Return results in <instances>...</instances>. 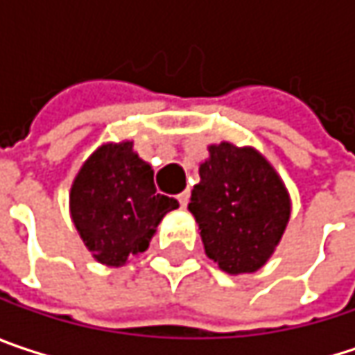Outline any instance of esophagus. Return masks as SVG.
<instances>
[{
	"mask_svg": "<svg viewBox=\"0 0 355 355\" xmlns=\"http://www.w3.org/2000/svg\"><path fill=\"white\" fill-rule=\"evenodd\" d=\"M178 200H180V206H182V208H186V206H188V202H190V191L184 190L180 196H178Z\"/></svg>",
	"mask_w": 355,
	"mask_h": 355,
	"instance_id": "34e87169",
	"label": "esophagus"
}]
</instances>
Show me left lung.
Masks as SVG:
<instances>
[{
	"label": "left lung",
	"mask_w": 355,
	"mask_h": 355,
	"mask_svg": "<svg viewBox=\"0 0 355 355\" xmlns=\"http://www.w3.org/2000/svg\"><path fill=\"white\" fill-rule=\"evenodd\" d=\"M188 210L208 259L228 275L257 272L272 257L291 218V196L254 147L208 145Z\"/></svg>",
	"instance_id": "left-lung-1"
}]
</instances>
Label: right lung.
Masks as SVG:
<instances>
[{
  "mask_svg": "<svg viewBox=\"0 0 355 355\" xmlns=\"http://www.w3.org/2000/svg\"><path fill=\"white\" fill-rule=\"evenodd\" d=\"M175 208V198L157 193L151 165L129 139L92 151L70 188V218L92 259L107 266H123L145 252L164 216Z\"/></svg>",
  "mask_w": 355,
  "mask_h": 355,
  "instance_id": "right-lung-1",
  "label": "right lung"
}]
</instances>
